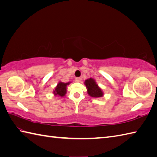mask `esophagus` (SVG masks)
Returning <instances> with one entry per match:
<instances>
[{
	"mask_svg": "<svg viewBox=\"0 0 157 157\" xmlns=\"http://www.w3.org/2000/svg\"><path fill=\"white\" fill-rule=\"evenodd\" d=\"M75 80H76L77 82H81V81L82 80V78H77L75 79Z\"/></svg>",
	"mask_w": 157,
	"mask_h": 157,
	"instance_id": "34e87169",
	"label": "esophagus"
}]
</instances>
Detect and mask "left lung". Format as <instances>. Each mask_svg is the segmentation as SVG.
<instances>
[{
    "label": "left lung",
    "instance_id": "obj_1",
    "mask_svg": "<svg viewBox=\"0 0 157 157\" xmlns=\"http://www.w3.org/2000/svg\"><path fill=\"white\" fill-rule=\"evenodd\" d=\"M84 84L87 88V92L90 96L93 98H101L104 96L102 90L99 87L96 80L93 78L86 79Z\"/></svg>",
    "mask_w": 157,
    "mask_h": 157
}]
</instances>
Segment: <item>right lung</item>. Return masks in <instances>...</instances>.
<instances>
[{
  "instance_id": "1",
  "label": "right lung",
  "mask_w": 157,
  "mask_h": 157,
  "mask_svg": "<svg viewBox=\"0 0 157 157\" xmlns=\"http://www.w3.org/2000/svg\"><path fill=\"white\" fill-rule=\"evenodd\" d=\"M69 84H71V82L67 83L59 82L52 92L53 94L55 96H58V97H59V96L60 97L65 96L67 91V86H69Z\"/></svg>"
}]
</instances>
